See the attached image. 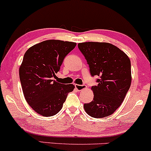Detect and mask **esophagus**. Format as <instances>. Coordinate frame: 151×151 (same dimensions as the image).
<instances>
[{
	"label": "esophagus",
	"mask_w": 151,
	"mask_h": 151,
	"mask_svg": "<svg viewBox=\"0 0 151 151\" xmlns=\"http://www.w3.org/2000/svg\"><path fill=\"white\" fill-rule=\"evenodd\" d=\"M75 88L78 91H81L82 89L87 88V86L84 85V84H82V85H81V84H75Z\"/></svg>",
	"instance_id": "34e87169"
}]
</instances>
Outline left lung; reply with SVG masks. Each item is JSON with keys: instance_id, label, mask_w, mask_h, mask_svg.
Wrapping results in <instances>:
<instances>
[{"instance_id": "8db88e82", "label": "left lung", "mask_w": 151, "mask_h": 151, "mask_svg": "<svg viewBox=\"0 0 151 151\" xmlns=\"http://www.w3.org/2000/svg\"><path fill=\"white\" fill-rule=\"evenodd\" d=\"M78 48L89 64L92 77L99 76L92 86L93 100L85 103V112L94 118L112 115L121 105L131 84V64L129 57L110 43L84 42Z\"/></svg>"}]
</instances>
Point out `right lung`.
I'll use <instances>...</instances> for the list:
<instances>
[{
	"label": "right lung",
	"instance_id": "right-lung-1",
	"mask_svg": "<svg viewBox=\"0 0 151 151\" xmlns=\"http://www.w3.org/2000/svg\"><path fill=\"white\" fill-rule=\"evenodd\" d=\"M77 44L46 40L30 47L25 53L19 77L25 99L36 112L45 117L57 114L74 85L57 82L55 74L66 56Z\"/></svg>",
	"mask_w": 151,
	"mask_h": 151
}]
</instances>
